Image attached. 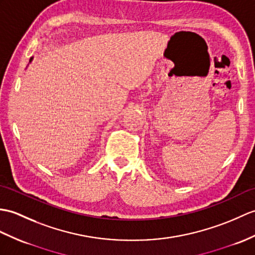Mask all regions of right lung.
I'll return each mask as SVG.
<instances>
[{
	"label": "right lung",
	"instance_id": "right-lung-1",
	"mask_svg": "<svg viewBox=\"0 0 255 255\" xmlns=\"http://www.w3.org/2000/svg\"><path fill=\"white\" fill-rule=\"evenodd\" d=\"M31 61H32V58H30V62H31Z\"/></svg>",
	"mask_w": 255,
	"mask_h": 255
}]
</instances>
